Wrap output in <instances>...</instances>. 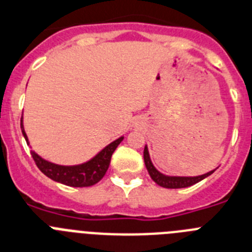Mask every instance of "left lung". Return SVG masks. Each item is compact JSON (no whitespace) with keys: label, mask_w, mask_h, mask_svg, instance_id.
Wrapping results in <instances>:
<instances>
[{"label":"left lung","mask_w":252,"mask_h":252,"mask_svg":"<svg viewBox=\"0 0 252 252\" xmlns=\"http://www.w3.org/2000/svg\"><path fill=\"white\" fill-rule=\"evenodd\" d=\"M143 157H144V163H146V167L148 169V173L151 176L152 180L157 185L162 186L164 188H185L189 187V186H193L196 183H198L199 181L205 180L206 177H208L210 174L214 173L215 171H211L208 173L202 174V176H197V177H169L164 176V174L159 173L157 169L154 168V165L152 164L151 158H149L148 148L144 147V152H143Z\"/></svg>","instance_id":"obj_1"}]
</instances>
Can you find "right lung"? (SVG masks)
Masks as SVG:
<instances>
[{"label": "right lung", "instance_id": "1", "mask_svg": "<svg viewBox=\"0 0 252 252\" xmlns=\"http://www.w3.org/2000/svg\"><path fill=\"white\" fill-rule=\"evenodd\" d=\"M21 129L25 139L29 143L27 135L24 130V126H22V118ZM122 140H123V137L118 138L117 140L110 143L109 146H106L103 151L99 152L89 162L79 165H59L55 163L47 162L33 151H31V156H32L38 169L51 180L70 186V187H89V186L98 183L106 173L109 168L113 153L117 147L121 144Z\"/></svg>", "mask_w": 252, "mask_h": 252}]
</instances>
